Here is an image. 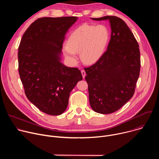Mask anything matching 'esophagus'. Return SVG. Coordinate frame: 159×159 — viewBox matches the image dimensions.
<instances>
[{"mask_svg": "<svg viewBox=\"0 0 159 159\" xmlns=\"http://www.w3.org/2000/svg\"><path fill=\"white\" fill-rule=\"evenodd\" d=\"M81 73H82V75L83 78L84 79V78H85V70H82L81 71Z\"/></svg>", "mask_w": 159, "mask_h": 159, "instance_id": "obj_1", "label": "esophagus"}]
</instances>
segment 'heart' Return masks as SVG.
Listing matches in <instances>:
<instances>
[{
  "instance_id": "obj_1",
  "label": "heart",
  "mask_w": 159,
  "mask_h": 159,
  "mask_svg": "<svg viewBox=\"0 0 159 159\" xmlns=\"http://www.w3.org/2000/svg\"><path fill=\"white\" fill-rule=\"evenodd\" d=\"M110 38V33L104 25L83 24L70 34L67 44L63 45L65 56L75 61L80 53L82 61L87 65L97 62L104 55Z\"/></svg>"
}]
</instances>
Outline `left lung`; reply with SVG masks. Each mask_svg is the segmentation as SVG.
<instances>
[{
	"label": "left lung",
	"mask_w": 159,
	"mask_h": 159,
	"mask_svg": "<svg viewBox=\"0 0 159 159\" xmlns=\"http://www.w3.org/2000/svg\"><path fill=\"white\" fill-rule=\"evenodd\" d=\"M91 19L108 20L111 33L102 57L84 69L89 102L95 112L110 114L120 109L134 94L140 70L139 45L121 19L112 16Z\"/></svg>",
	"instance_id": "left-lung-1"
}]
</instances>
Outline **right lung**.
<instances>
[{
  "label": "right lung",
  "instance_id": "add662e5",
  "mask_svg": "<svg viewBox=\"0 0 159 159\" xmlns=\"http://www.w3.org/2000/svg\"><path fill=\"white\" fill-rule=\"evenodd\" d=\"M77 17H42L30 25L18 48L19 74L28 100L40 111L60 115L66 110L70 93L82 80L77 68L61 62L65 34Z\"/></svg>",
  "mask_w": 159,
  "mask_h": 159
}]
</instances>
